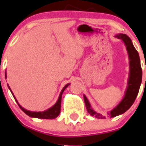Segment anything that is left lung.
I'll list each match as a JSON object with an SVG mask.
<instances>
[{
  "label": "left lung",
  "mask_w": 146,
  "mask_h": 146,
  "mask_svg": "<svg viewBox=\"0 0 146 146\" xmlns=\"http://www.w3.org/2000/svg\"><path fill=\"white\" fill-rule=\"evenodd\" d=\"M115 37L121 39L124 42L126 50L129 54V77L128 83H127V88L125 92L124 97L121 100V102L114 109L112 110L111 111L108 112L106 115L97 113L94 110L86 96L83 95L85 104H86L88 112L91 115L97 118H105L106 117L113 118V117L118 116L119 115L123 114L125 112L127 111L133 104L138 94L139 89H140V86L142 82V68L140 66V59L139 57L138 52L131 42V40L130 39L128 36H126V34H123V33L115 35Z\"/></svg>",
  "instance_id": "1"
}]
</instances>
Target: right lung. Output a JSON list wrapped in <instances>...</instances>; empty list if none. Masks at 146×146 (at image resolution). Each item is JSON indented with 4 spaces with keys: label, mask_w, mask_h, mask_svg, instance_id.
<instances>
[{
    "label": "right lung",
    "mask_w": 146,
    "mask_h": 146,
    "mask_svg": "<svg viewBox=\"0 0 146 146\" xmlns=\"http://www.w3.org/2000/svg\"><path fill=\"white\" fill-rule=\"evenodd\" d=\"M5 76H6V74H5ZM69 85L70 84H69V83H68V84H66L64 88H63L61 92H60V96H59V97H58V99L57 102L55 103V104H54L52 108H49L48 110H45V111H43V112H32V111H29V110H27L24 109V108H23V107H22L21 105L19 104V103H18L17 100L16 98H15V96H14V94H13L12 91H11V88H9V86H8V87H9V90L11 91L13 96H14V98H15V101H16V102L18 104V105H19V107L20 108V109H21L22 110H23V111L25 113V114L28 115V116L32 117V118H42V119H53V118H57V117L58 116V115L60 114L62 94H63V92L64 91V90H65V89L66 88L68 87Z\"/></svg>",
    "instance_id": "1"
}]
</instances>
